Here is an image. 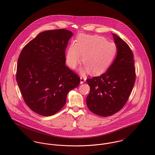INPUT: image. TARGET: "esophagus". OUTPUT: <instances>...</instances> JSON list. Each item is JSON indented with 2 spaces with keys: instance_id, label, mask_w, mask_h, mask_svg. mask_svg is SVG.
Segmentation results:
<instances>
[{
  "instance_id": "1",
  "label": "esophagus",
  "mask_w": 155,
  "mask_h": 155,
  "mask_svg": "<svg viewBox=\"0 0 155 155\" xmlns=\"http://www.w3.org/2000/svg\"><path fill=\"white\" fill-rule=\"evenodd\" d=\"M86 78L85 77H80V83H81V84L84 83L86 81Z\"/></svg>"
}]
</instances>
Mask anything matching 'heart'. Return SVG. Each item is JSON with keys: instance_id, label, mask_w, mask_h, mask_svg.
<instances>
[{"instance_id": "1", "label": "heart", "mask_w": 155, "mask_h": 155, "mask_svg": "<svg viewBox=\"0 0 155 155\" xmlns=\"http://www.w3.org/2000/svg\"><path fill=\"white\" fill-rule=\"evenodd\" d=\"M117 46L112 41L99 35H79L75 44L70 45L66 54L69 67L76 68L80 62L85 65L80 71L81 75L90 71L92 74H101L112 64L117 53Z\"/></svg>"}]
</instances>
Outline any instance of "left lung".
Returning a JSON list of instances; mask_svg holds the SVG:
<instances>
[{"label": "left lung", "instance_id": "obj_1", "mask_svg": "<svg viewBox=\"0 0 155 155\" xmlns=\"http://www.w3.org/2000/svg\"><path fill=\"white\" fill-rule=\"evenodd\" d=\"M112 35L118 49L114 61L102 75L87 80L90 87L86 98L87 107L101 117H109L120 110L127 103L136 80L133 52L118 35Z\"/></svg>", "mask_w": 155, "mask_h": 155}]
</instances>
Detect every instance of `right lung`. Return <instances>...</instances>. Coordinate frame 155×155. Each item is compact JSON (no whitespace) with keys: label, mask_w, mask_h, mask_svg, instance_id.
<instances>
[{"label":"right lung","mask_w":155,"mask_h":155,"mask_svg":"<svg viewBox=\"0 0 155 155\" xmlns=\"http://www.w3.org/2000/svg\"><path fill=\"white\" fill-rule=\"evenodd\" d=\"M73 33L65 29L40 33L27 44L18 60L17 81L27 105L42 116L61 110L80 79L65 64V49Z\"/></svg>","instance_id":"1"}]
</instances>
